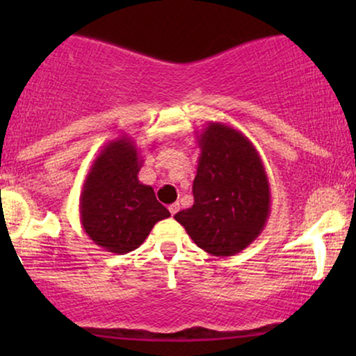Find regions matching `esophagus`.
I'll return each instance as SVG.
<instances>
[{
    "instance_id": "1",
    "label": "esophagus",
    "mask_w": 356,
    "mask_h": 356,
    "mask_svg": "<svg viewBox=\"0 0 356 356\" xmlns=\"http://www.w3.org/2000/svg\"><path fill=\"white\" fill-rule=\"evenodd\" d=\"M181 209V206H179V202H174V204H170L169 206V211H170V214H177V211Z\"/></svg>"
}]
</instances>
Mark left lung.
Here are the masks:
<instances>
[{
  "label": "left lung",
  "instance_id": "obj_1",
  "mask_svg": "<svg viewBox=\"0 0 356 356\" xmlns=\"http://www.w3.org/2000/svg\"><path fill=\"white\" fill-rule=\"evenodd\" d=\"M201 149L194 204L174 216L199 248L234 256L261 234L271 212V189L263 159L243 132L209 122L197 136Z\"/></svg>",
  "mask_w": 356,
  "mask_h": 356
}]
</instances>
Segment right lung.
<instances>
[{"label": "right lung", "instance_id": "right-lung-1", "mask_svg": "<svg viewBox=\"0 0 356 356\" xmlns=\"http://www.w3.org/2000/svg\"><path fill=\"white\" fill-rule=\"evenodd\" d=\"M144 159L130 137L108 142L90 167L80 194V222L97 246L127 254L170 212L138 181Z\"/></svg>", "mask_w": 356, "mask_h": 356}]
</instances>
